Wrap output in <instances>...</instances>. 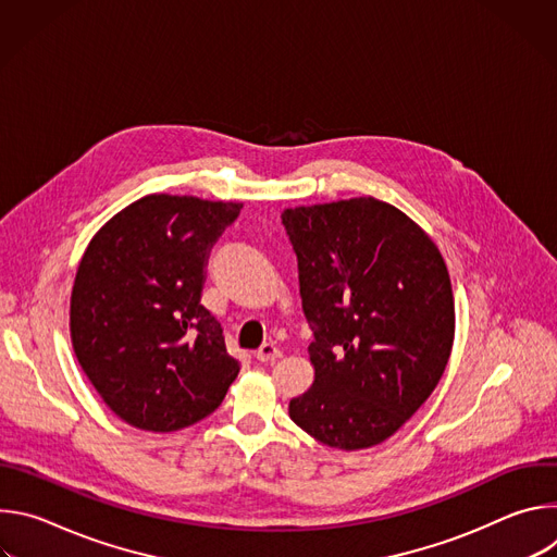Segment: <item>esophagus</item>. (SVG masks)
Returning <instances> with one entry per match:
<instances>
[{
  "mask_svg": "<svg viewBox=\"0 0 557 557\" xmlns=\"http://www.w3.org/2000/svg\"><path fill=\"white\" fill-rule=\"evenodd\" d=\"M282 357V350L275 346V344H264L258 352H256V359L258 361H262V363H269V361H275V359H280Z\"/></svg>",
  "mask_w": 557,
  "mask_h": 557,
  "instance_id": "34e87169",
  "label": "esophagus"
}]
</instances>
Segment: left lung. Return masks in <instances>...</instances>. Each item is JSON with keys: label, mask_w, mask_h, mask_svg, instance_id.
Wrapping results in <instances>:
<instances>
[{"label": "left lung", "mask_w": 557, "mask_h": 557, "mask_svg": "<svg viewBox=\"0 0 557 557\" xmlns=\"http://www.w3.org/2000/svg\"><path fill=\"white\" fill-rule=\"evenodd\" d=\"M314 339L290 419L335 449H368L428 401L454 346V293L432 237L372 196L282 211Z\"/></svg>", "instance_id": "1"}]
</instances>
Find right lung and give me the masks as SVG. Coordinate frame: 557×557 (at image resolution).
Returning a JSON list of instances; mask_svg holds the SVG:
<instances>
[{"mask_svg":"<svg viewBox=\"0 0 557 557\" xmlns=\"http://www.w3.org/2000/svg\"><path fill=\"white\" fill-rule=\"evenodd\" d=\"M243 202L149 194L90 240L70 295V339L106 406L145 432L209 417L240 366L200 304L205 262Z\"/></svg>","mask_w":557,"mask_h":557,"instance_id":"1","label":"right lung"}]
</instances>
